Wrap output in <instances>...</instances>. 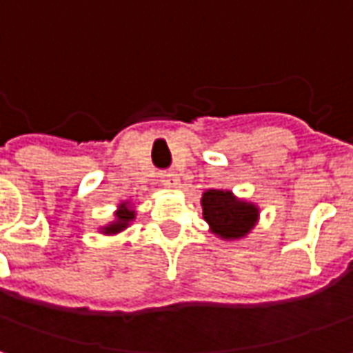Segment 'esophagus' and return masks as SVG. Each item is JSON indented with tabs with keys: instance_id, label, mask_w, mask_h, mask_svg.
<instances>
[{
	"instance_id": "esophagus-1",
	"label": "esophagus",
	"mask_w": 353,
	"mask_h": 353,
	"mask_svg": "<svg viewBox=\"0 0 353 353\" xmlns=\"http://www.w3.org/2000/svg\"><path fill=\"white\" fill-rule=\"evenodd\" d=\"M160 179H162V183L168 185V188H177L179 185V177H177L176 172H162Z\"/></svg>"
}]
</instances>
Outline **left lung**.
Returning <instances> with one entry per match:
<instances>
[{
	"label": "left lung",
	"mask_w": 353,
	"mask_h": 353,
	"mask_svg": "<svg viewBox=\"0 0 353 353\" xmlns=\"http://www.w3.org/2000/svg\"><path fill=\"white\" fill-rule=\"evenodd\" d=\"M203 219L211 226V232L223 240L244 238L258 223L260 209L234 197L232 191L226 189H209L201 197Z\"/></svg>",
	"instance_id": "8db88e82"
}]
</instances>
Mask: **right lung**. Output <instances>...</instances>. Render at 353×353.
Returning <instances> with one entry per match:
<instances>
[{"label": "right lung", "mask_w": 353, "mask_h": 353, "mask_svg": "<svg viewBox=\"0 0 353 353\" xmlns=\"http://www.w3.org/2000/svg\"><path fill=\"white\" fill-rule=\"evenodd\" d=\"M134 216L137 213L130 209V205L127 203H121L119 205V209L115 211V221L113 223H109L107 226L101 228V232L103 234H117V232H121V230H125L128 225H130V221H134Z\"/></svg>", "instance_id": "obj_1"}]
</instances>
